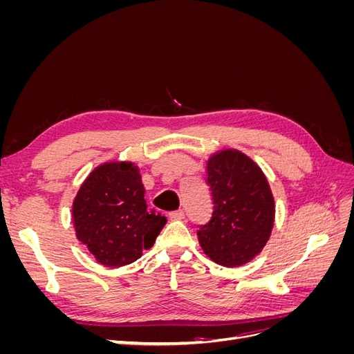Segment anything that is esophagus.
Returning <instances> with one entry per match:
<instances>
[{"label":"esophagus","mask_w":354,"mask_h":354,"mask_svg":"<svg viewBox=\"0 0 354 354\" xmlns=\"http://www.w3.org/2000/svg\"><path fill=\"white\" fill-rule=\"evenodd\" d=\"M169 218L173 220H183L185 218V211L183 209H176L169 212Z\"/></svg>","instance_id":"esophagus-1"}]
</instances>
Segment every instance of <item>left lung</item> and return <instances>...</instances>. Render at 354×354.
<instances>
[{
	"instance_id": "8db88e82",
	"label": "left lung",
	"mask_w": 354,
	"mask_h": 354,
	"mask_svg": "<svg viewBox=\"0 0 354 354\" xmlns=\"http://www.w3.org/2000/svg\"><path fill=\"white\" fill-rule=\"evenodd\" d=\"M212 217L198 230L208 259L224 267L250 263L266 246L274 224V198L259 164L238 149H221L207 160Z\"/></svg>"
}]
</instances>
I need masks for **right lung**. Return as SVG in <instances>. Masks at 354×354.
<instances>
[{
    "mask_svg": "<svg viewBox=\"0 0 354 354\" xmlns=\"http://www.w3.org/2000/svg\"><path fill=\"white\" fill-rule=\"evenodd\" d=\"M167 218L147 209L138 167L108 160L82 181L72 202L75 236L104 267H122L152 248Z\"/></svg>",
    "mask_w": 354,
    "mask_h": 354,
    "instance_id": "add662e5",
    "label": "right lung"
}]
</instances>
